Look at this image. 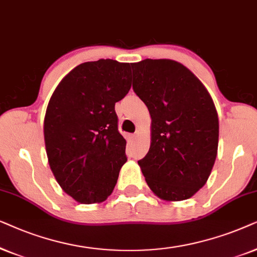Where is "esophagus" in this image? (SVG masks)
Here are the masks:
<instances>
[{
  "mask_svg": "<svg viewBox=\"0 0 257 257\" xmlns=\"http://www.w3.org/2000/svg\"><path fill=\"white\" fill-rule=\"evenodd\" d=\"M139 134H140V133H139V132H136V133H134V134H133V135H132V139H133V140H136V139H138V138H139Z\"/></svg>",
  "mask_w": 257,
  "mask_h": 257,
  "instance_id": "obj_1",
  "label": "esophagus"
}]
</instances>
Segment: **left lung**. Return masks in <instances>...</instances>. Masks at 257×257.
<instances>
[{
  "label": "left lung",
  "instance_id": "obj_1",
  "mask_svg": "<svg viewBox=\"0 0 257 257\" xmlns=\"http://www.w3.org/2000/svg\"><path fill=\"white\" fill-rule=\"evenodd\" d=\"M133 89L152 117V141L139 161L153 193L166 201L190 198L206 184L218 146V116L206 87L176 61L133 63Z\"/></svg>",
  "mask_w": 257,
  "mask_h": 257
}]
</instances>
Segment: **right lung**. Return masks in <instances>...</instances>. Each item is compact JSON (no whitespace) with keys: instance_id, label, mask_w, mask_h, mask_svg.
Here are the masks:
<instances>
[{"instance_id":"add662e5","label":"right lung","mask_w":257,"mask_h":257,"mask_svg":"<svg viewBox=\"0 0 257 257\" xmlns=\"http://www.w3.org/2000/svg\"><path fill=\"white\" fill-rule=\"evenodd\" d=\"M131 87V64L107 59L74 68L51 95L43 125L48 162L77 202L100 203L114 190L126 162L115 103Z\"/></svg>"}]
</instances>
